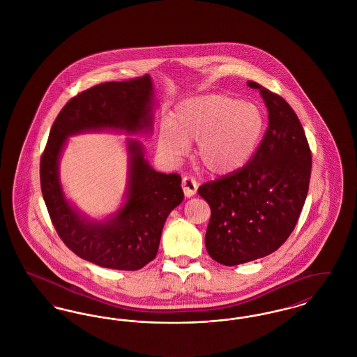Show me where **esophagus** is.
<instances>
[{
    "instance_id": "1",
    "label": "esophagus",
    "mask_w": 357,
    "mask_h": 357,
    "mask_svg": "<svg viewBox=\"0 0 357 357\" xmlns=\"http://www.w3.org/2000/svg\"><path fill=\"white\" fill-rule=\"evenodd\" d=\"M181 185H183V190H184L185 197H192L196 193L197 187H199V184L196 183V180L193 177H184Z\"/></svg>"
}]
</instances>
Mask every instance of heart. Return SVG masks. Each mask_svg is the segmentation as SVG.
Wrapping results in <instances>:
<instances>
[{
  "label": "heart",
  "instance_id": "b5f03b06",
  "mask_svg": "<svg viewBox=\"0 0 357 357\" xmlns=\"http://www.w3.org/2000/svg\"><path fill=\"white\" fill-rule=\"evenodd\" d=\"M261 110L222 94L200 95L176 105L158 132V148L178 160L197 141L196 157L211 174H232L251 160L262 137Z\"/></svg>",
  "mask_w": 357,
  "mask_h": 357
}]
</instances>
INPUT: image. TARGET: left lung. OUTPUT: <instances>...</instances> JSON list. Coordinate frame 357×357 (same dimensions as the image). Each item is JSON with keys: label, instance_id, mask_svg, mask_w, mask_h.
I'll return each instance as SVG.
<instances>
[{"label": "left lung", "instance_id": "left-lung-1", "mask_svg": "<svg viewBox=\"0 0 357 357\" xmlns=\"http://www.w3.org/2000/svg\"><path fill=\"white\" fill-rule=\"evenodd\" d=\"M268 128L242 169L197 189L211 206L206 247L211 258L236 266L263 258L286 242L305 204L312 154L300 119L280 95L255 82Z\"/></svg>", "mask_w": 357, "mask_h": 357}]
</instances>
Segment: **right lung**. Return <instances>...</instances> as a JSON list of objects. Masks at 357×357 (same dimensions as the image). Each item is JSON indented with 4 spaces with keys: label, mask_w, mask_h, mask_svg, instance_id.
Returning <instances> with one entry per match:
<instances>
[{
    "label": "right lung",
    "mask_w": 357,
    "mask_h": 357,
    "mask_svg": "<svg viewBox=\"0 0 357 357\" xmlns=\"http://www.w3.org/2000/svg\"><path fill=\"white\" fill-rule=\"evenodd\" d=\"M154 106L151 75L98 84L63 107L41 155V192L59 236L77 257L100 267L132 271L155 258L167 218L184 200L181 177L155 172L145 158L141 141L128 138L123 203L98 220L66 197L60 181V157L68 137L76 134L151 132Z\"/></svg>",
    "instance_id": "obj_1"
}]
</instances>
